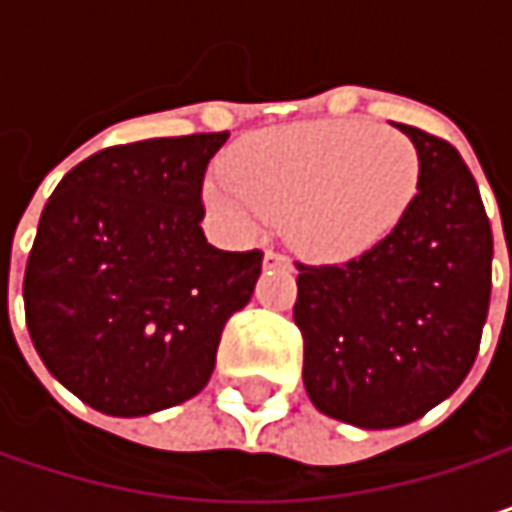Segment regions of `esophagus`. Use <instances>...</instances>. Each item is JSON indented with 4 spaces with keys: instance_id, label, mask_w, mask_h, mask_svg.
Returning a JSON list of instances; mask_svg holds the SVG:
<instances>
[{
    "instance_id": "esophagus-1",
    "label": "esophagus",
    "mask_w": 512,
    "mask_h": 512,
    "mask_svg": "<svg viewBox=\"0 0 512 512\" xmlns=\"http://www.w3.org/2000/svg\"><path fill=\"white\" fill-rule=\"evenodd\" d=\"M263 266L266 269H290V260L284 255H278V252H266L263 255Z\"/></svg>"
}]
</instances>
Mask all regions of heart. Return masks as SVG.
Returning a JSON list of instances; mask_svg holds the SVG:
<instances>
[{
  "label": "heart",
  "mask_w": 512,
  "mask_h": 512,
  "mask_svg": "<svg viewBox=\"0 0 512 512\" xmlns=\"http://www.w3.org/2000/svg\"><path fill=\"white\" fill-rule=\"evenodd\" d=\"M412 139L370 121H308L246 136L225 177L204 183L207 210L240 240L281 219L287 243L320 263L367 255L418 195Z\"/></svg>",
  "instance_id": "heart-1"
}]
</instances>
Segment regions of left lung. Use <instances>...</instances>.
<instances>
[{
    "instance_id": "obj_1",
    "label": "left lung",
    "mask_w": 512,
    "mask_h": 512,
    "mask_svg": "<svg viewBox=\"0 0 512 512\" xmlns=\"http://www.w3.org/2000/svg\"><path fill=\"white\" fill-rule=\"evenodd\" d=\"M421 156L418 195L367 255L299 263L293 320L311 403L361 430L418 421L468 376L492 290V228L454 145L397 124Z\"/></svg>"
}]
</instances>
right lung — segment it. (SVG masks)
Here are the masks:
<instances>
[{"label": "right lung", "instance_id": "1", "mask_svg": "<svg viewBox=\"0 0 512 512\" xmlns=\"http://www.w3.org/2000/svg\"><path fill=\"white\" fill-rule=\"evenodd\" d=\"M228 133L145 139L70 168L50 195L23 278L26 326L52 376L103 415L195 397L260 252L201 231L204 171Z\"/></svg>", "mask_w": 512, "mask_h": 512}]
</instances>
